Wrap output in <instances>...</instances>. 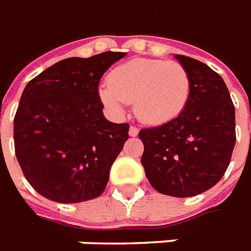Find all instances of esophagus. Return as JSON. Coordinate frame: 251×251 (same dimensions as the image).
Wrapping results in <instances>:
<instances>
[{
  "label": "esophagus",
  "instance_id": "34e87169",
  "mask_svg": "<svg viewBox=\"0 0 251 251\" xmlns=\"http://www.w3.org/2000/svg\"><path fill=\"white\" fill-rule=\"evenodd\" d=\"M138 133H139V129H138L137 126H130V129H129V135L130 137H137Z\"/></svg>",
  "mask_w": 251,
  "mask_h": 251
}]
</instances>
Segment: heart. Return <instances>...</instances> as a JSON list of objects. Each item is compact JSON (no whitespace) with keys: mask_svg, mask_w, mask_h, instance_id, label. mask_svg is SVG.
<instances>
[{"mask_svg":"<svg viewBox=\"0 0 251 251\" xmlns=\"http://www.w3.org/2000/svg\"><path fill=\"white\" fill-rule=\"evenodd\" d=\"M101 101L113 112L134 101L142 122L160 125L178 117L191 95L189 73L177 61L134 58L113 69L108 86L99 91Z\"/></svg>","mask_w":251,"mask_h":251,"instance_id":"heart-1","label":"heart"}]
</instances>
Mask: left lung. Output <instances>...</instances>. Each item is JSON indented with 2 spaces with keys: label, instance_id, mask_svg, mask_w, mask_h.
<instances>
[{
  "label": "left lung",
  "instance_id": "obj_1",
  "mask_svg": "<svg viewBox=\"0 0 251 251\" xmlns=\"http://www.w3.org/2000/svg\"><path fill=\"white\" fill-rule=\"evenodd\" d=\"M191 80V95L178 117L142 129V165L161 194L187 198L222 179L236 145V114L226 84L201 61L176 54Z\"/></svg>",
  "mask_w": 251,
  "mask_h": 251
}]
</instances>
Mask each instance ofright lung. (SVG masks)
<instances>
[{
	"instance_id": "add662e5",
	"label": "right lung",
	"mask_w": 251,
	"mask_h": 251,
	"mask_svg": "<svg viewBox=\"0 0 251 251\" xmlns=\"http://www.w3.org/2000/svg\"><path fill=\"white\" fill-rule=\"evenodd\" d=\"M126 56L104 52L66 58L29 80L14 117L18 163L44 198L79 203L105 189L112 164L129 138V124L102 114L99 83Z\"/></svg>"
}]
</instances>
